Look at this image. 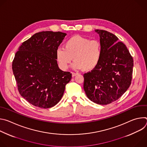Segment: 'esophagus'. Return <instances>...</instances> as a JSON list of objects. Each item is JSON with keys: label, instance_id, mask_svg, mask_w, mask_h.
<instances>
[{"label": "esophagus", "instance_id": "1", "mask_svg": "<svg viewBox=\"0 0 147 147\" xmlns=\"http://www.w3.org/2000/svg\"><path fill=\"white\" fill-rule=\"evenodd\" d=\"M71 74H72V76H73V77H74V76H77V75L78 74L77 73H74V72H72Z\"/></svg>", "mask_w": 147, "mask_h": 147}]
</instances>
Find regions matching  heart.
I'll return each instance as SVG.
<instances>
[{
	"instance_id": "b5f03b06",
	"label": "heart",
	"mask_w": 147,
	"mask_h": 147,
	"mask_svg": "<svg viewBox=\"0 0 147 147\" xmlns=\"http://www.w3.org/2000/svg\"><path fill=\"white\" fill-rule=\"evenodd\" d=\"M103 53L100 41L80 35L68 39L64 44V48H59L56 51V60L59 67L66 70L69 67L73 58L74 69H82L91 71L99 64Z\"/></svg>"
}]
</instances>
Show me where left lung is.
<instances>
[{"label":"left lung","mask_w":147,"mask_h":147,"mask_svg":"<svg viewBox=\"0 0 147 147\" xmlns=\"http://www.w3.org/2000/svg\"><path fill=\"white\" fill-rule=\"evenodd\" d=\"M102 46L98 66L84 74V90L87 97L100 105L117 100L129 88L132 80L133 59L128 49L114 34L95 30Z\"/></svg>","instance_id":"1"}]
</instances>
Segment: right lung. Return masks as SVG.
<instances>
[{
  "label": "right lung",
  "instance_id": "1",
  "mask_svg": "<svg viewBox=\"0 0 147 147\" xmlns=\"http://www.w3.org/2000/svg\"><path fill=\"white\" fill-rule=\"evenodd\" d=\"M66 35L59 31L36 33L16 53L12 69L17 89L35 107L47 109L56 105L71 79V73L59 68L56 57V51Z\"/></svg>",
  "mask_w": 147,
  "mask_h": 147
}]
</instances>
